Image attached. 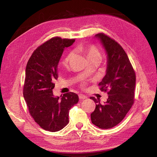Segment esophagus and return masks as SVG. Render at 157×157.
Masks as SVG:
<instances>
[{
  "instance_id": "34e87169",
  "label": "esophagus",
  "mask_w": 157,
  "mask_h": 157,
  "mask_svg": "<svg viewBox=\"0 0 157 157\" xmlns=\"http://www.w3.org/2000/svg\"><path fill=\"white\" fill-rule=\"evenodd\" d=\"M78 98L80 99H84L87 98V96H85V95H83V94H79Z\"/></svg>"
}]
</instances>
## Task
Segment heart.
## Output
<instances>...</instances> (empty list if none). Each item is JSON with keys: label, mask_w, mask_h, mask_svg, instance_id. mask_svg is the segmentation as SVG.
Returning a JSON list of instances; mask_svg holds the SVG:
<instances>
[{"label": "heart", "mask_w": 157, "mask_h": 157, "mask_svg": "<svg viewBox=\"0 0 157 157\" xmlns=\"http://www.w3.org/2000/svg\"><path fill=\"white\" fill-rule=\"evenodd\" d=\"M80 51L86 55V58L89 61L93 59H100L101 58V53L99 50L94 46H80L79 47ZM73 53L69 52V53L66 56L64 59L65 63H67L68 61L72 58Z\"/></svg>", "instance_id": "obj_1"}]
</instances>
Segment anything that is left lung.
<instances>
[{"label":"left lung","instance_id":"obj_1","mask_svg":"<svg viewBox=\"0 0 157 157\" xmlns=\"http://www.w3.org/2000/svg\"><path fill=\"white\" fill-rule=\"evenodd\" d=\"M95 38L100 42L107 54L106 74L99 83L102 91L108 90L107 101L91 97L96 103L91 121L101 129L115 126L124 119L134 101L136 75L128 57L121 46L110 37L99 33Z\"/></svg>","mask_w":157,"mask_h":157}]
</instances>
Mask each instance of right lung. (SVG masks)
I'll return each instance as SVG.
<instances>
[{"mask_svg": "<svg viewBox=\"0 0 157 157\" xmlns=\"http://www.w3.org/2000/svg\"><path fill=\"white\" fill-rule=\"evenodd\" d=\"M75 41L52 38L38 47L26 66L23 97L30 115L45 130L55 132L63 129L69 123V110L78 101L75 93L69 92L59 98L54 96L52 91L63 52Z\"/></svg>", "mask_w": 157, "mask_h": 157, "instance_id": "right-lung-1", "label": "right lung"}]
</instances>
